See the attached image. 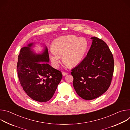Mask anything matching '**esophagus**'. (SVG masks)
I'll use <instances>...</instances> for the list:
<instances>
[{
    "label": "esophagus",
    "mask_w": 130,
    "mask_h": 130,
    "mask_svg": "<svg viewBox=\"0 0 130 130\" xmlns=\"http://www.w3.org/2000/svg\"><path fill=\"white\" fill-rule=\"evenodd\" d=\"M68 74V72H62V75L63 76H65L66 75H67Z\"/></svg>",
    "instance_id": "esophagus-1"
}]
</instances>
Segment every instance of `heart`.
<instances>
[{
	"instance_id": "b5f03b06",
	"label": "heart",
	"mask_w": 130,
	"mask_h": 130,
	"mask_svg": "<svg viewBox=\"0 0 130 130\" xmlns=\"http://www.w3.org/2000/svg\"><path fill=\"white\" fill-rule=\"evenodd\" d=\"M87 48V41L83 38L76 35L60 37L52 43L50 58L55 67L59 66L61 55L65 64L75 66L81 62Z\"/></svg>"
}]
</instances>
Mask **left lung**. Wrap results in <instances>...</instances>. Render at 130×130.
Masks as SVG:
<instances>
[{
	"label": "left lung",
	"mask_w": 130,
	"mask_h": 130,
	"mask_svg": "<svg viewBox=\"0 0 130 130\" xmlns=\"http://www.w3.org/2000/svg\"><path fill=\"white\" fill-rule=\"evenodd\" d=\"M92 40L86 57L71 70L73 85L82 98L90 100L102 95L112 81L114 61L107 44L97 37Z\"/></svg>",
	"instance_id": "obj_1"
}]
</instances>
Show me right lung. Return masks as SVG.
<instances>
[{"label":"right lung","instance_id":"1","mask_svg":"<svg viewBox=\"0 0 130 130\" xmlns=\"http://www.w3.org/2000/svg\"><path fill=\"white\" fill-rule=\"evenodd\" d=\"M33 43L21 48L18 57L17 74L26 93L31 99L45 102L50 100L62 78V72L48 63V51L45 46L42 53L31 50Z\"/></svg>","mask_w":130,"mask_h":130}]
</instances>
